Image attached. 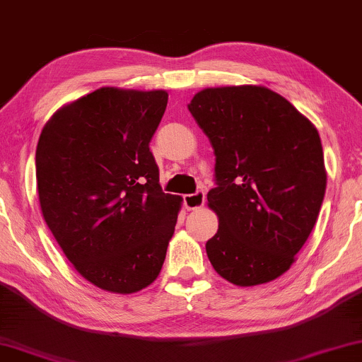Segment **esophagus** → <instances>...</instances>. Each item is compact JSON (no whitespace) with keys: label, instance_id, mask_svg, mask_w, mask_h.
<instances>
[{"label":"esophagus","instance_id":"obj_1","mask_svg":"<svg viewBox=\"0 0 362 362\" xmlns=\"http://www.w3.org/2000/svg\"><path fill=\"white\" fill-rule=\"evenodd\" d=\"M205 204V192L197 190L195 194L184 195V205L187 210H197Z\"/></svg>","mask_w":362,"mask_h":362}]
</instances>
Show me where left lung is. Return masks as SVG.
<instances>
[{"label": "left lung", "mask_w": 362, "mask_h": 362, "mask_svg": "<svg viewBox=\"0 0 362 362\" xmlns=\"http://www.w3.org/2000/svg\"><path fill=\"white\" fill-rule=\"evenodd\" d=\"M215 153L209 206L218 231L206 242L215 272L238 286L290 269L326 192L320 134L285 98L262 86L204 89L189 104Z\"/></svg>", "instance_id": "obj_1"}]
</instances>
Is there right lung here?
Instances as JSON below:
<instances>
[{
	"instance_id": "obj_1",
	"label": "right lung",
	"mask_w": 362,
	"mask_h": 362,
	"mask_svg": "<svg viewBox=\"0 0 362 362\" xmlns=\"http://www.w3.org/2000/svg\"><path fill=\"white\" fill-rule=\"evenodd\" d=\"M165 90L100 88L57 110L36 148L41 211L88 281L136 293L160 273L182 199L163 194L148 144Z\"/></svg>"
}]
</instances>
